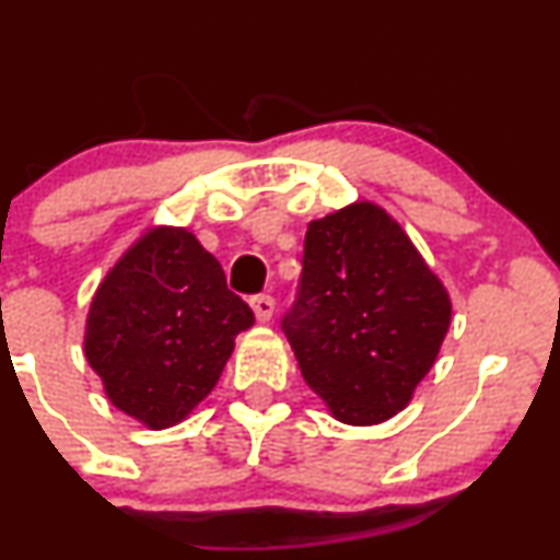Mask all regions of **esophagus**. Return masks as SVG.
Masks as SVG:
<instances>
[{
	"label": "esophagus",
	"instance_id": "obj_1",
	"mask_svg": "<svg viewBox=\"0 0 560 560\" xmlns=\"http://www.w3.org/2000/svg\"><path fill=\"white\" fill-rule=\"evenodd\" d=\"M249 305H253V313L255 318H258V324H268L273 316V298H268V294H258V298L249 300Z\"/></svg>",
	"mask_w": 560,
	"mask_h": 560
}]
</instances>
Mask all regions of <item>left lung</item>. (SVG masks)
Segmentation results:
<instances>
[{"mask_svg":"<svg viewBox=\"0 0 560 560\" xmlns=\"http://www.w3.org/2000/svg\"><path fill=\"white\" fill-rule=\"evenodd\" d=\"M450 318L447 287L382 205L358 199L307 223L284 334L334 419L374 427L408 408Z\"/></svg>","mask_w":560,"mask_h":560,"instance_id":"8db88e82","label":"left lung"}]
</instances>
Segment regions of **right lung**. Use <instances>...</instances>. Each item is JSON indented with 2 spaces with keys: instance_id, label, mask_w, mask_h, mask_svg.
I'll use <instances>...</instances> for the list:
<instances>
[{
  "instance_id": "obj_1",
  "label": "right lung",
  "mask_w": 560,
  "mask_h": 560,
  "mask_svg": "<svg viewBox=\"0 0 560 560\" xmlns=\"http://www.w3.org/2000/svg\"><path fill=\"white\" fill-rule=\"evenodd\" d=\"M253 311L184 226H150L96 287L83 355L141 427L182 423L213 392Z\"/></svg>"
}]
</instances>
